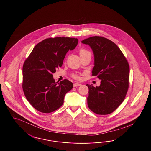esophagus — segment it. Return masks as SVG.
Listing matches in <instances>:
<instances>
[{"mask_svg":"<svg viewBox=\"0 0 151 151\" xmlns=\"http://www.w3.org/2000/svg\"><path fill=\"white\" fill-rule=\"evenodd\" d=\"M81 84H80V83H75V84H73V87H77V86H80L81 85Z\"/></svg>","mask_w":151,"mask_h":151,"instance_id":"esophagus-1","label":"esophagus"}]
</instances>
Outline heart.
Returning <instances> with one entry per match:
<instances>
[{"label":"heart","mask_w":151,"mask_h":151,"mask_svg":"<svg viewBox=\"0 0 151 151\" xmlns=\"http://www.w3.org/2000/svg\"><path fill=\"white\" fill-rule=\"evenodd\" d=\"M79 53H80V57H83V56H85V55H91V53L87 49L84 48H81L80 49L79 51ZM72 76L75 79H80V78L79 76V75L78 74H73Z\"/></svg>","instance_id":"b5f03b06"}]
</instances>
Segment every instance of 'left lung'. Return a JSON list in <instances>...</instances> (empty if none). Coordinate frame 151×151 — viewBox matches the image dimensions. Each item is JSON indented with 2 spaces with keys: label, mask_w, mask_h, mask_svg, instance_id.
Here are the masks:
<instances>
[{
  "label": "left lung",
  "mask_w": 151,
  "mask_h": 151,
  "mask_svg": "<svg viewBox=\"0 0 151 151\" xmlns=\"http://www.w3.org/2000/svg\"><path fill=\"white\" fill-rule=\"evenodd\" d=\"M88 44L94 55L92 76L101 85L89 88L88 106L98 115H108L118 108L126 97L129 85V65L117 45L102 36H92L81 41Z\"/></svg>",
  "instance_id": "obj_1"
}]
</instances>
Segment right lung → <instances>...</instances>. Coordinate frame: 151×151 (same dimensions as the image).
I'll list each match as a JSON object with an SVG mask.
<instances>
[{"instance_id":"obj_1","label":"right lung","mask_w":151,"mask_h":151,"mask_svg":"<svg viewBox=\"0 0 151 151\" xmlns=\"http://www.w3.org/2000/svg\"><path fill=\"white\" fill-rule=\"evenodd\" d=\"M77 38L56 37L43 40L32 49L24 61L22 89L27 100L39 112L50 113L63 103L65 94L73 84L65 79L55 82L53 73L62 66L69 50L75 48Z\"/></svg>"}]
</instances>
